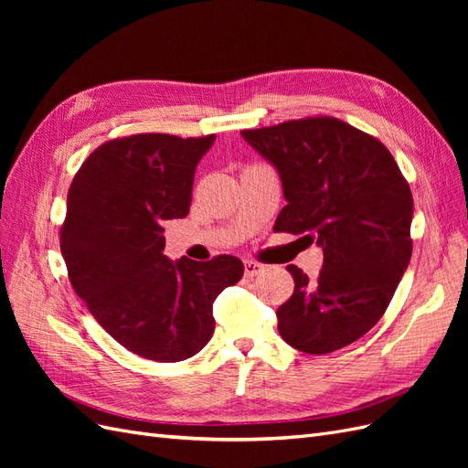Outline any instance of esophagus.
Instances as JSON below:
<instances>
[{
    "mask_svg": "<svg viewBox=\"0 0 468 468\" xmlns=\"http://www.w3.org/2000/svg\"><path fill=\"white\" fill-rule=\"evenodd\" d=\"M265 269V265H261V263H258V261H246L244 263V271H246V277H253V275H258V273H261Z\"/></svg>",
    "mask_w": 468,
    "mask_h": 468,
    "instance_id": "obj_1",
    "label": "esophagus"
}]
</instances>
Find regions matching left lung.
I'll list each match as a JSON object with an SVG mask.
<instances>
[{"label": "left lung", "instance_id": "1", "mask_svg": "<svg viewBox=\"0 0 468 468\" xmlns=\"http://www.w3.org/2000/svg\"><path fill=\"white\" fill-rule=\"evenodd\" d=\"M271 164L287 205L275 232L304 234L324 251L316 281L296 265L279 334L313 356L342 349L385 314L412 258V193L377 138L332 117L242 131Z\"/></svg>", "mask_w": 468, "mask_h": 468}]
</instances>
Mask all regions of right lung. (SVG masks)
<instances>
[{"instance_id":"obj_1","label":"right lung","mask_w":468,"mask_h":468,"mask_svg":"<svg viewBox=\"0 0 468 468\" xmlns=\"http://www.w3.org/2000/svg\"><path fill=\"white\" fill-rule=\"evenodd\" d=\"M215 138L111 140L68 191L60 250L69 282L111 337L150 361L199 353L215 332L212 303L244 275L234 256H164L162 224L189 215L195 169Z\"/></svg>"}]
</instances>
